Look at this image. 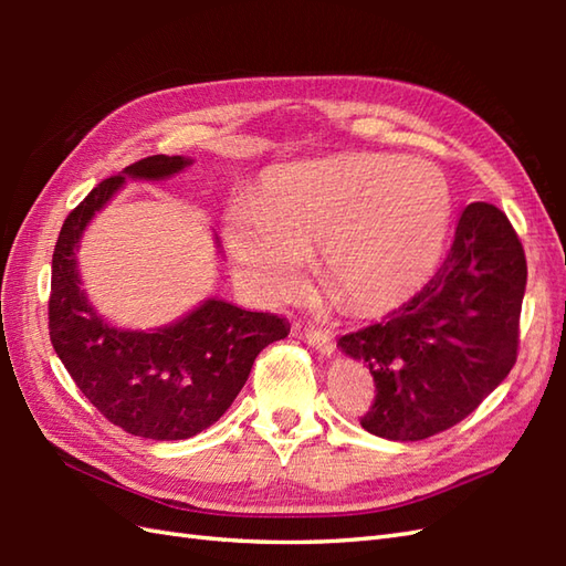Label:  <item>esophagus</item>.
Listing matches in <instances>:
<instances>
[{
	"mask_svg": "<svg viewBox=\"0 0 566 566\" xmlns=\"http://www.w3.org/2000/svg\"><path fill=\"white\" fill-rule=\"evenodd\" d=\"M302 335H304V340L311 347H316L318 353H323V355H333L335 353V343H333V338H331L326 331H318L314 326H308V328H304Z\"/></svg>",
	"mask_w": 566,
	"mask_h": 566,
	"instance_id": "34e87169",
	"label": "esophagus"
}]
</instances>
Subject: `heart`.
Masks as SVG:
<instances>
[{
	"mask_svg": "<svg viewBox=\"0 0 566 566\" xmlns=\"http://www.w3.org/2000/svg\"><path fill=\"white\" fill-rule=\"evenodd\" d=\"M450 216V185L436 163L347 153L264 172L255 209L228 213L226 245L250 290L282 302L302 286L308 245L318 243L328 292L375 311L430 280Z\"/></svg>",
	"mask_w": 566,
	"mask_h": 566,
	"instance_id": "obj_1",
	"label": "heart"
}]
</instances>
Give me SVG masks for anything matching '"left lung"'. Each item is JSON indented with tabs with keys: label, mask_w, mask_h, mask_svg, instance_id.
I'll return each mask as SVG.
<instances>
[{
	"label": "left lung",
	"mask_w": 566,
	"mask_h": 566,
	"mask_svg": "<svg viewBox=\"0 0 566 566\" xmlns=\"http://www.w3.org/2000/svg\"><path fill=\"white\" fill-rule=\"evenodd\" d=\"M525 280V252L506 213L469 203L423 290L381 323L338 340L375 377V403L359 426L416 442L472 413L518 357Z\"/></svg>",
	"instance_id": "left-lung-1"
}]
</instances>
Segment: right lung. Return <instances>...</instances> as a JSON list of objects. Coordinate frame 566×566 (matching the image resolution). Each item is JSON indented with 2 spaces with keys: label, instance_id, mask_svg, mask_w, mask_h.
<instances>
[{
  "label": "right lung",
  "instance_id": "add662e5",
  "mask_svg": "<svg viewBox=\"0 0 566 566\" xmlns=\"http://www.w3.org/2000/svg\"><path fill=\"white\" fill-rule=\"evenodd\" d=\"M187 165L182 155H150L104 179L70 211L53 252L48 328L60 363L106 420L148 440H187L213 426L243 389L255 357L290 335L286 318L221 298L148 333L109 326L87 302L75 250L94 213L126 177L167 179Z\"/></svg>",
  "mask_w": 566,
  "mask_h": 566
}]
</instances>
